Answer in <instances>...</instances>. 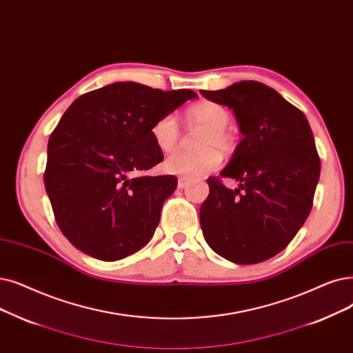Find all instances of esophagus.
<instances>
[{
	"label": "esophagus",
	"mask_w": 353,
	"mask_h": 353,
	"mask_svg": "<svg viewBox=\"0 0 353 353\" xmlns=\"http://www.w3.org/2000/svg\"><path fill=\"white\" fill-rule=\"evenodd\" d=\"M188 185H189V180L186 177H179V181H177V188L179 189H181V190L186 189Z\"/></svg>",
	"instance_id": "1"
}]
</instances>
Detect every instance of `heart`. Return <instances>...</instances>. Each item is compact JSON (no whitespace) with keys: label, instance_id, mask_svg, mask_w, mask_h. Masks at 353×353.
Masks as SVG:
<instances>
[{"label":"heart","instance_id":"heart-1","mask_svg":"<svg viewBox=\"0 0 353 353\" xmlns=\"http://www.w3.org/2000/svg\"><path fill=\"white\" fill-rule=\"evenodd\" d=\"M186 118L189 124L206 128V132L199 143V148L202 150L197 152H174L165 160L164 168L172 174L194 180L219 167L222 163L219 149L222 152L232 150L234 140L231 134L226 131L231 115L222 105L212 101H202L190 106L186 111ZM151 137L163 152L173 151L180 140L177 118L173 114L159 118L151 127Z\"/></svg>","mask_w":353,"mask_h":353}]
</instances>
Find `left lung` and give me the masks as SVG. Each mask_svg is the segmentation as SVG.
<instances>
[{
  "label": "left lung",
  "mask_w": 353,
  "mask_h": 353,
  "mask_svg": "<svg viewBox=\"0 0 353 353\" xmlns=\"http://www.w3.org/2000/svg\"><path fill=\"white\" fill-rule=\"evenodd\" d=\"M201 94L235 114L243 135L222 177H209L201 226L209 247L235 264L263 263L281 252L313 206L320 176L314 137L304 114L277 90L241 81Z\"/></svg>",
  "instance_id": "left-lung-1"
}]
</instances>
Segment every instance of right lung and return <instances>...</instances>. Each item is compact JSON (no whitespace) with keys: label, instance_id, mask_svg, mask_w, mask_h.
I'll return each instance as SVG.
<instances>
[{"label":"right lung","instance_id":"1","mask_svg":"<svg viewBox=\"0 0 353 353\" xmlns=\"http://www.w3.org/2000/svg\"><path fill=\"white\" fill-rule=\"evenodd\" d=\"M197 95L115 82L79 97L48 144L44 186L60 231L79 251L117 261L154 235L174 176H145L163 161L151 127Z\"/></svg>","mask_w":353,"mask_h":353}]
</instances>
